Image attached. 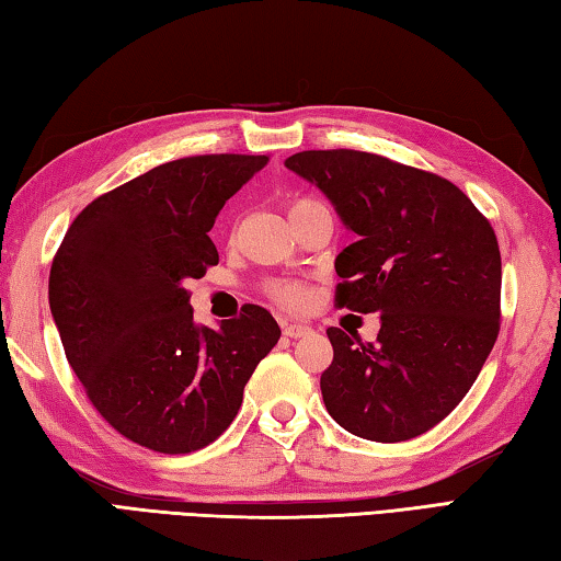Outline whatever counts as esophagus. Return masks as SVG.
<instances>
[{
	"mask_svg": "<svg viewBox=\"0 0 561 561\" xmlns=\"http://www.w3.org/2000/svg\"><path fill=\"white\" fill-rule=\"evenodd\" d=\"M312 327L310 324H302V322H293V324H283V334L290 336V340H300V336L310 334Z\"/></svg>",
	"mask_w": 561,
	"mask_h": 561,
	"instance_id": "1",
	"label": "esophagus"
}]
</instances>
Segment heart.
Masks as SVG:
<instances>
[{
    "instance_id": "heart-1",
    "label": "heart",
    "mask_w": 561,
    "mask_h": 561,
    "mask_svg": "<svg viewBox=\"0 0 561 561\" xmlns=\"http://www.w3.org/2000/svg\"><path fill=\"white\" fill-rule=\"evenodd\" d=\"M314 205L317 203L310 197H293L288 203V215L295 217V215H300L302 209H310ZM266 290L273 300L285 305V308H300V305L305 302V295H308L305 293V285L298 280H273L266 285Z\"/></svg>"
}]
</instances>
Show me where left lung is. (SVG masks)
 <instances>
[{"instance_id": "left-lung-1", "label": "left lung", "mask_w": 561, "mask_h": 561, "mask_svg": "<svg viewBox=\"0 0 561 561\" xmlns=\"http://www.w3.org/2000/svg\"><path fill=\"white\" fill-rule=\"evenodd\" d=\"M285 168L320 187L356 234L334 263V302L380 314L374 344L327 330V412L371 442L422 435L461 403L499 340L501 251L491 221L447 178L386 156L300 151Z\"/></svg>"}]
</instances>
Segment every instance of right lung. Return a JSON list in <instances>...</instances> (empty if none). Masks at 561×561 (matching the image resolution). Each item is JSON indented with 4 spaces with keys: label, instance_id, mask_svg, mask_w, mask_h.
Listing matches in <instances>:
<instances>
[{
    "label": "right lung",
    "instance_id": "add662e5",
    "mask_svg": "<svg viewBox=\"0 0 561 561\" xmlns=\"http://www.w3.org/2000/svg\"><path fill=\"white\" fill-rule=\"evenodd\" d=\"M268 156L209 153L156 165L82 209L53 256L48 302L94 410L146 449L190 454L237 417L253 368L280 340L244 305L197 327L190 278L217 266L207 231Z\"/></svg>",
    "mask_w": 561,
    "mask_h": 561
}]
</instances>
